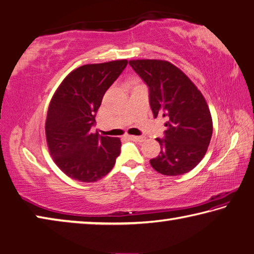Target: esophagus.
<instances>
[{
  "instance_id": "esophagus-1",
  "label": "esophagus",
  "mask_w": 254,
  "mask_h": 254,
  "mask_svg": "<svg viewBox=\"0 0 254 254\" xmlns=\"http://www.w3.org/2000/svg\"><path fill=\"white\" fill-rule=\"evenodd\" d=\"M128 139H130L132 141H137V142H142L146 140V138L143 136H128Z\"/></svg>"
}]
</instances>
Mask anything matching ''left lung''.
Here are the masks:
<instances>
[{
	"label": "left lung",
	"mask_w": 254,
	"mask_h": 254,
	"mask_svg": "<svg viewBox=\"0 0 254 254\" xmlns=\"http://www.w3.org/2000/svg\"><path fill=\"white\" fill-rule=\"evenodd\" d=\"M129 65L149 87L154 117L166 119L160 155L150 159L156 171L178 176L202 160L212 136V118L203 95L183 70L161 60H131Z\"/></svg>",
	"instance_id": "left-lung-1"
}]
</instances>
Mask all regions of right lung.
Masks as SVG:
<instances>
[{
	"label": "right lung",
	"mask_w": 254,
	"mask_h": 254,
	"mask_svg": "<svg viewBox=\"0 0 254 254\" xmlns=\"http://www.w3.org/2000/svg\"><path fill=\"white\" fill-rule=\"evenodd\" d=\"M127 63L119 60L80 66L53 95L45 123L47 147L57 167L71 179H102L121 154L119 138L99 136L92 127L105 93Z\"/></svg>",
	"instance_id": "add662e5"
}]
</instances>
